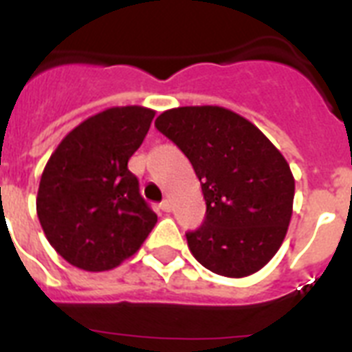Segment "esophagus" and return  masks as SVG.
Instances as JSON below:
<instances>
[{
  "label": "esophagus",
  "instance_id": "esophagus-1",
  "mask_svg": "<svg viewBox=\"0 0 352 352\" xmlns=\"http://www.w3.org/2000/svg\"><path fill=\"white\" fill-rule=\"evenodd\" d=\"M160 210H162V212H170V210H171V201H170V199H164V201L160 203Z\"/></svg>",
  "mask_w": 352,
  "mask_h": 352
}]
</instances>
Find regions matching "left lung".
Here are the masks:
<instances>
[{
	"mask_svg": "<svg viewBox=\"0 0 352 352\" xmlns=\"http://www.w3.org/2000/svg\"><path fill=\"white\" fill-rule=\"evenodd\" d=\"M155 126L186 155L201 181L206 219L186 234L193 257L225 278L261 270L292 217L294 175L281 151L226 107H175L160 113Z\"/></svg>",
	"mask_w": 352,
	"mask_h": 352,
	"instance_id": "left-lung-1",
	"label": "left lung"
}]
</instances>
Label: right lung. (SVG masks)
<instances>
[{"label":"right lung","mask_w":352,"mask_h":352,"mask_svg":"<svg viewBox=\"0 0 352 352\" xmlns=\"http://www.w3.org/2000/svg\"><path fill=\"white\" fill-rule=\"evenodd\" d=\"M153 117L142 106L104 109L69 131L47 160L36 212L47 241L73 267L111 270L153 230L157 215L127 170Z\"/></svg>","instance_id":"obj_1"}]
</instances>
